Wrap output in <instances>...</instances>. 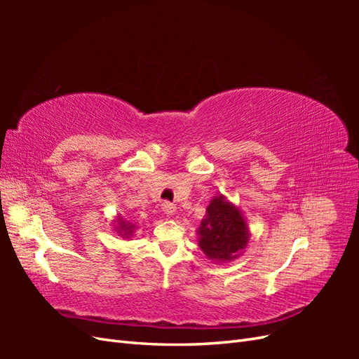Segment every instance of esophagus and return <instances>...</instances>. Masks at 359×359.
I'll list each match as a JSON object with an SVG mask.
<instances>
[{
    "label": "esophagus",
    "mask_w": 359,
    "mask_h": 359,
    "mask_svg": "<svg viewBox=\"0 0 359 359\" xmlns=\"http://www.w3.org/2000/svg\"><path fill=\"white\" fill-rule=\"evenodd\" d=\"M161 210H163V212H165L168 217H172L173 214H175V211H177V206H175V203L163 202V203H161Z\"/></svg>",
    "instance_id": "34e87169"
}]
</instances>
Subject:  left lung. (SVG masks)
Segmentation results:
<instances>
[{"label": "left lung", "instance_id": "8db88e82", "mask_svg": "<svg viewBox=\"0 0 359 359\" xmlns=\"http://www.w3.org/2000/svg\"><path fill=\"white\" fill-rule=\"evenodd\" d=\"M196 232L203 255L217 264H227L240 257L252 236L240 206L227 201L223 194L211 199Z\"/></svg>", "mask_w": 359, "mask_h": 359}]
</instances>
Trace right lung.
Here are the masks:
<instances>
[{"label":"right lung","instance_id":"obj_1","mask_svg":"<svg viewBox=\"0 0 359 359\" xmlns=\"http://www.w3.org/2000/svg\"><path fill=\"white\" fill-rule=\"evenodd\" d=\"M112 222H114V231L118 233V236L124 238V240H130V238H133L132 235L136 231V227H137L136 224L124 220L121 214H116V217Z\"/></svg>","mask_w":359,"mask_h":359}]
</instances>
